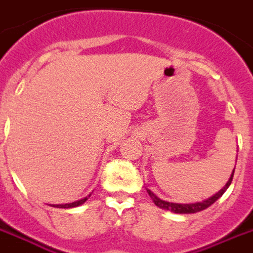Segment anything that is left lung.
Listing matches in <instances>:
<instances>
[{
  "mask_svg": "<svg viewBox=\"0 0 253 253\" xmlns=\"http://www.w3.org/2000/svg\"><path fill=\"white\" fill-rule=\"evenodd\" d=\"M234 172H235V169L234 171H232V173H231V176H229L228 182L225 183V186L223 187L219 192H216L215 195H212L211 198L203 200V202H196V203H188V204L169 203V202H167V200H162L161 198H158V196L155 195L154 192H151L150 190H147V192H148V195H150V198L152 199V202H154V204L158 206L159 208H162V210H167V211L175 212V213H196V212L203 211V210L208 208L210 206H212V204L215 203V202H216V200L219 199L223 194H224L225 191H227V188L229 187V184H231V182H232Z\"/></svg>",
  "mask_w": 253,
  "mask_h": 253,
  "instance_id": "8db88e82",
  "label": "left lung"
}]
</instances>
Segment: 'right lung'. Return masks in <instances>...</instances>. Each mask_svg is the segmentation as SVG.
<instances>
[{"label": "right lung", "instance_id": "obj_1", "mask_svg": "<svg viewBox=\"0 0 253 253\" xmlns=\"http://www.w3.org/2000/svg\"><path fill=\"white\" fill-rule=\"evenodd\" d=\"M90 198V195L86 196V198H84V199L81 200H77V202H73V203H67V204H57V207L59 208H73V207H78V206H81V204H84L86 200Z\"/></svg>", "mask_w": 253, "mask_h": 253}]
</instances>
